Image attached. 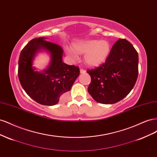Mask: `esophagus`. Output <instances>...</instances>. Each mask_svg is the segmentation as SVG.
Instances as JSON below:
<instances>
[{
  "label": "esophagus",
  "mask_w": 157,
  "mask_h": 157,
  "mask_svg": "<svg viewBox=\"0 0 157 157\" xmlns=\"http://www.w3.org/2000/svg\"><path fill=\"white\" fill-rule=\"evenodd\" d=\"M80 73H81V74H84V73H86V71H85V70H84L82 69H80Z\"/></svg>",
  "instance_id": "1"
}]
</instances>
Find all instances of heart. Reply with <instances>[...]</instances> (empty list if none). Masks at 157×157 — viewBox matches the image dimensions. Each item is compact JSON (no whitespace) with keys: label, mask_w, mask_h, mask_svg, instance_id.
<instances>
[{"label":"heart","mask_w":157,"mask_h":157,"mask_svg":"<svg viewBox=\"0 0 157 157\" xmlns=\"http://www.w3.org/2000/svg\"><path fill=\"white\" fill-rule=\"evenodd\" d=\"M73 50L66 48V52L76 58L78 54H84V62L89 67H96L101 65L110 52V44L105 40L88 39L79 41L73 44Z\"/></svg>","instance_id":"b5f03b06"}]
</instances>
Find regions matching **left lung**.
<instances>
[{"label":"left lung","mask_w":157,"mask_h":157,"mask_svg":"<svg viewBox=\"0 0 157 157\" xmlns=\"http://www.w3.org/2000/svg\"><path fill=\"white\" fill-rule=\"evenodd\" d=\"M138 54L126 39H119L113 46L105 62L86 72L91 77L88 93L95 101L115 103L134 88L138 76Z\"/></svg>","instance_id":"obj_1"}]
</instances>
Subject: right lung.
<instances>
[{
  "label": "right lung",
  "instance_id": "right-lung-1",
  "mask_svg": "<svg viewBox=\"0 0 157 157\" xmlns=\"http://www.w3.org/2000/svg\"><path fill=\"white\" fill-rule=\"evenodd\" d=\"M40 49L51 56L49 67L42 73L35 71L32 66L36 52ZM63 49L59 45L39 37L30 40L21 52L18 61V77L25 92L36 102L54 105L71 90L80 74L78 66L69 65L62 61Z\"/></svg>",
  "mask_w": 157,
  "mask_h": 157
}]
</instances>
